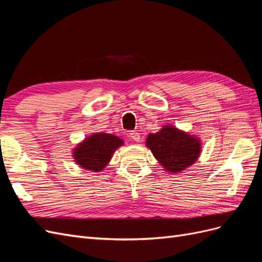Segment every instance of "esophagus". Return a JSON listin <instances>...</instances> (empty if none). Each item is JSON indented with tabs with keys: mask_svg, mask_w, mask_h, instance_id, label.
Instances as JSON below:
<instances>
[{
	"mask_svg": "<svg viewBox=\"0 0 262 262\" xmlns=\"http://www.w3.org/2000/svg\"><path fill=\"white\" fill-rule=\"evenodd\" d=\"M129 138H130L132 141H134V142H140V140H141L140 133H138V132H136V131H131V132L129 133Z\"/></svg>",
	"mask_w": 262,
	"mask_h": 262,
	"instance_id": "obj_1",
	"label": "esophagus"
}]
</instances>
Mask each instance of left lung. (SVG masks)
I'll use <instances>...</instances> for the list:
<instances>
[{"mask_svg":"<svg viewBox=\"0 0 262 262\" xmlns=\"http://www.w3.org/2000/svg\"><path fill=\"white\" fill-rule=\"evenodd\" d=\"M145 145L163 168L180 173L192 166L201 154V140L172 124L163 125L156 133H149Z\"/></svg>","mask_w":262,"mask_h":262,"instance_id":"obj_1","label":"left lung"}]
</instances>
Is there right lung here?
<instances>
[{"mask_svg": "<svg viewBox=\"0 0 262 262\" xmlns=\"http://www.w3.org/2000/svg\"><path fill=\"white\" fill-rule=\"evenodd\" d=\"M123 144L124 141L120 137L95 132L73 148L72 157L81 168L98 172L106 167L116 150Z\"/></svg>", "mask_w": 262, "mask_h": 262, "instance_id": "obj_1", "label": "right lung"}]
</instances>
